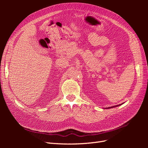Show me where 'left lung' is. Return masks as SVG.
<instances>
[{
	"label": "left lung",
	"instance_id": "left-lung-1",
	"mask_svg": "<svg viewBox=\"0 0 148 148\" xmlns=\"http://www.w3.org/2000/svg\"><path fill=\"white\" fill-rule=\"evenodd\" d=\"M123 103H122V104H119V105H117V106H112V107H106V108H105V109H110V108H113V107H118V106H120V105H122V104H123Z\"/></svg>",
	"mask_w": 148,
	"mask_h": 148
}]
</instances>
